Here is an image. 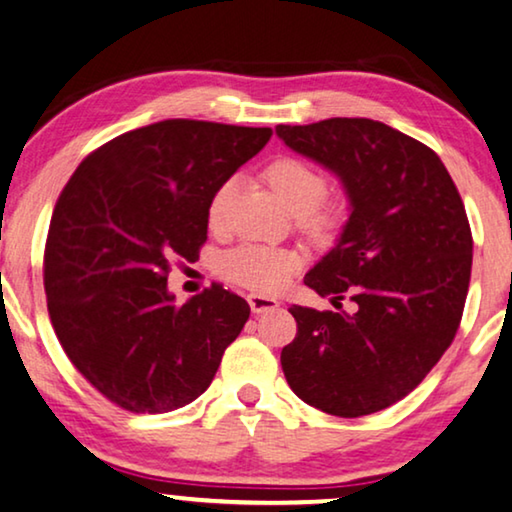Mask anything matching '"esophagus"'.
Here are the masks:
<instances>
[{"label": "esophagus", "mask_w": 512, "mask_h": 512, "mask_svg": "<svg viewBox=\"0 0 512 512\" xmlns=\"http://www.w3.org/2000/svg\"><path fill=\"white\" fill-rule=\"evenodd\" d=\"M248 303H250V310L257 312V315L259 312H269L280 305L278 299H273V296H264V294H250Z\"/></svg>", "instance_id": "obj_1"}]
</instances>
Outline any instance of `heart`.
<instances>
[{
	"mask_svg": "<svg viewBox=\"0 0 512 512\" xmlns=\"http://www.w3.org/2000/svg\"><path fill=\"white\" fill-rule=\"evenodd\" d=\"M273 193L294 216V225L305 239L317 246H329L338 239L349 216V202L345 195L326 193L329 179L322 170L308 160L296 156H280L271 160L264 170ZM236 190L234 179H225L213 190L207 220L211 230L220 232L227 225L232 195ZM303 257L294 248L259 246V243H241L218 259V273L225 280L253 292L273 294L287 285L301 269Z\"/></svg>",
	"mask_w": 512,
	"mask_h": 512,
	"instance_id": "1",
	"label": "heart"
}]
</instances>
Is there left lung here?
I'll list each match as a JSON object with an SVG mask.
<instances>
[{"instance_id":"1","label":"left lung","mask_w":512,"mask_h":512,"mask_svg":"<svg viewBox=\"0 0 512 512\" xmlns=\"http://www.w3.org/2000/svg\"><path fill=\"white\" fill-rule=\"evenodd\" d=\"M276 133L338 174L352 202L338 246L303 278L338 312L289 308L296 338L282 347V372L310 407L375 414L414 391L460 329L474 257L467 211L441 158L381 121L333 117Z\"/></svg>"}]
</instances>
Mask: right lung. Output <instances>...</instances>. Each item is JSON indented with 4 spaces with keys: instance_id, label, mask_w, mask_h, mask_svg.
<instances>
[{
    "instance_id": "right-lung-1",
    "label": "right lung",
    "mask_w": 512,
    "mask_h": 512,
    "mask_svg": "<svg viewBox=\"0 0 512 512\" xmlns=\"http://www.w3.org/2000/svg\"><path fill=\"white\" fill-rule=\"evenodd\" d=\"M271 135L165 119L91 151L61 190L43 253L50 322L117 407L165 414L200 398L248 322L250 305L216 282L177 305L167 273L200 257L213 190Z\"/></svg>"
}]
</instances>
